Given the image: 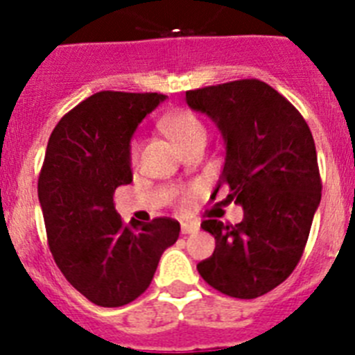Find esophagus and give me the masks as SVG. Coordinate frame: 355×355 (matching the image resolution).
<instances>
[{"mask_svg":"<svg viewBox=\"0 0 355 355\" xmlns=\"http://www.w3.org/2000/svg\"><path fill=\"white\" fill-rule=\"evenodd\" d=\"M199 231V225L192 222H181V234H192Z\"/></svg>","mask_w":355,"mask_h":355,"instance_id":"obj_1","label":"esophagus"}]
</instances>
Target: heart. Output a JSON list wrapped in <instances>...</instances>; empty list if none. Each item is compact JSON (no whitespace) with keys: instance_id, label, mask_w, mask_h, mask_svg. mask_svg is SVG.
<instances>
[{"instance_id":"obj_1","label":"heart","mask_w":355,"mask_h":355,"mask_svg":"<svg viewBox=\"0 0 355 355\" xmlns=\"http://www.w3.org/2000/svg\"><path fill=\"white\" fill-rule=\"evenodd\" d=\"M162 126L165 133L174 140L181 149H187L192 144L206 142V126L193 112L190 110H175L165 115L162 121ZM131 159H137L139 156V142L133 140L130 147Z\"/></svg>"}]
</instances>
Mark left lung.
Returning a JSON list of instances; mask_svg holds the SVG:
<instances>
[{
    "label": "left lung",
    "mask_w": 355,
    "mask_h": 355,
    "mask_svg": "<svg viewBox=\"0 0 355 355\" xmlns=\"http://www.w3.org/2000/svg\"><path fill=\"white\" fill-rule=\"evenodd\" d=\"M187 103L224 137L225 162L213 197L227 187L225 200L243 208L240 224H200L216 245L197 270L220 293L256 299L286 281L302 258L322 199L315 140L299 110L265 81L188 90Z\"/></svg>",
    "instance_id": "left-lung-1"
}]
</instances>
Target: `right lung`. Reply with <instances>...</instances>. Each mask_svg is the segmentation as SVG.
<instances>
[{
  "instance_id": "obj_1",
  "label": "right lung",
  "mask_w": 355,
  "mask_h": 355,
  "mask_svg": "<svg viewBox=\"0 0 355 355\" xmlns=\"http://www.w3.org/2000/svg\"><path fill=\"white\" fill-rule=\"evenodd\" d=\"M163 94L103 90L60 119L39 174V200L55 263L90 302L119 307L149 288L180 222L159 216L124 224L115 188L130 184V144Z\"/></svg>"
}]
</instances>
